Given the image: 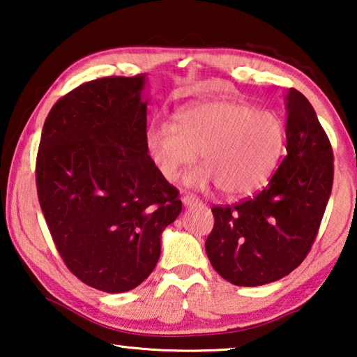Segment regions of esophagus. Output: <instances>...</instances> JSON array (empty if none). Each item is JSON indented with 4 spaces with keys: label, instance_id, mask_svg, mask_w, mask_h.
<instances>
[{
    "label": "esophagus",
    "instance_id": "34e87169",
    "mask_svg": "<svg viewBox=\"0 0 357 357\" xmlns=\"http://www.w3.org/2000/svg\"><path fill=\"white\" fill-rule=\"evenodd\" d=\"M200 203V198H197L195 195H184L183 197V204L184 206H193V204Z\"/></svg>",
    "mask_w": 357,
    "mask_h": 357
}]
</instances>
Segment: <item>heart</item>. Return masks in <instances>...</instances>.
Returning <instances> with one entry per match:
<instances>
[{"label": "heart", "mask_w": 357, "mask_h": 357, "mask_svg": "<svg viewBox=\"0 0 357 357\" xmlns=\"http://www.w3.org/2000/svg\"><path fill=\"white\" fill-rule=\"evenodd\" d=\"M174 119L176 124L157 123L146 132L148 154L167 181H176L202 153L204 167L185 184L215 183L228 197H244L261 189L280 164L285 126L274 112L215 99L185 107Z\"/></svg>", "instance_id": "1"}]
</instances>
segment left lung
<instances>
[{"mask_svg": "<svg viewBox=\"0 0 357 357\" xmlns=\"http://www.w3.org/2000/svg\"><path fill=\"white\" fill-rule=\"evenodd\" d=\"M287 155L268 185L234 206H214L204 249L213 268L238 287L288 275L317 238L334 181V153L317 113L298 89L287 94Z\"/></svg>", "mask_w": 357, "mask_h": 357, "instance_id": "1", "label": "left lung"}]
</instances>
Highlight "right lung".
I'll use <instances>...</instances> for the list:
<instances>
[{
	"instance_id": "right-lung-1",
	"label": "right lung",
	"mask_w": 357,
	"mask_h": 357,
	"mask_svg": "<svg viewBox=\"0 0 357 357\" xmlns=\"http://www.w3.org/2000/svg\"><path fill=\"white\" fill-rule=\"evenodd\" d=\"M146 74L72 89L48 113L36 160L40 209L59 255L83 283L124 293L148 279L179 192L146 151Z\"/></svg>"
}]
</instances>
